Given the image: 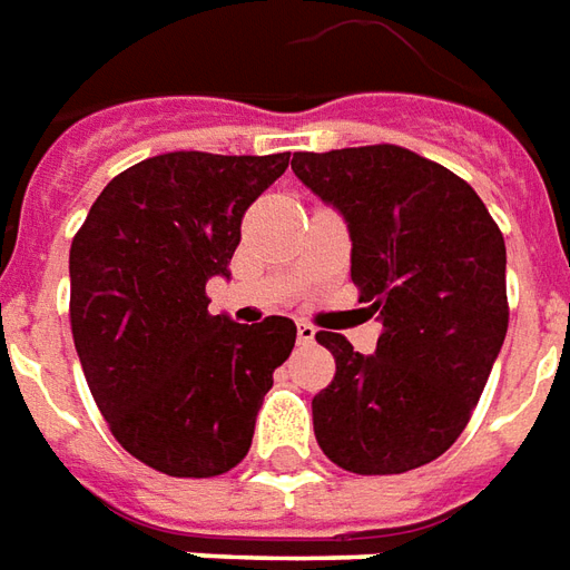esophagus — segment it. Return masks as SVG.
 <instances>
[{
  "label": "esophagus",
  "instance_id": "obj_1",
  "mask_svg": "<svg viewBox=\"0 0 570 570\" xmlns=\"http://www.w3.org/2000/svg\"><path fill=\"white\" fill-rule=\"evenodd\" d=\"M297 341H301V344H313V341H316V325L297 323Z\"/></svg>",
  "mask_w": 570,
  "mask_h": 570
}]
</instances>
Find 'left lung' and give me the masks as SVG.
<instances>
[{
  "label": "left lung",
  "instance_id": "8db88e82",
  "mask_svg": "<svg viewBox=\"0 0 570 570\" xmlns=\"http://www.w3.org/2000/svg\"><path fill=\"white\" fill-rule=\"evenodd\" d=\"M292 170L344 217L353 285L382 320L372 356L316 335L335 356L316 441L353 474L428 465L469 425L505 341L500 226L465 179L400 145L297 151Z\"/></svg>",
  "mask_w": 570,
  "mask_h": 570
}]
</instances>
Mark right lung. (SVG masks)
<instances>
[{"label": "right lung", "mask_w": 570, "mask_h": 570, "mask_svg": "<svg viewBox=\"0 0 570 570\" xmlns=\"http://www.w3.org/2000/svg\"><path fill=\"white\" fill-rule=\"evenodd\" d=\"M285 155L170 151L114 176L70 245V332L117 443L170 478H214L250 450L297 325L214 316L242 217Z\"/></svg>", "instance_id": "1"}]
</instances>
